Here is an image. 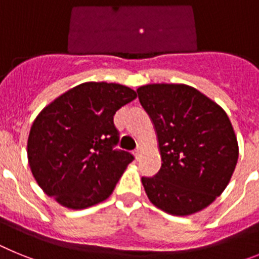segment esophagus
<instances>
[{
	"label": "esophagus",
	"instance_id": "1",
	"mask_svg": "<svg viewBox=\"0 0 259 259\" xmlns=\"http://www.w3.org/2000/svg\"><path fill=\"white\" fill-rule=\"evenodd\" d=\"M143 148H141V146H139V148H137L136 150H135L134 152V154H135V158H136V159H140L141 158V154H143Z\"/></svg>",
	"mask_w": 259,
	"mask_h": 259
}]
</instances>
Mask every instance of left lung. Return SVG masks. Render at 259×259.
<instances>
[{"label":"left lung","instance_id":"left-lung-1","mask_svg":"<svg viewBox=\"0 0 259 259\" xmlns=\"http://www.w3.org/2000/svg\"><path fill=\"white\" fill-rule=\"evenodd\" d=\"M153 123L161 168L141 178L150 202L187 217L207 207L226 189L239 158V144L223 109L185 84H148L137 89Z\"/></svg>","mask_w":259,"mask_h":259}]
</instances>
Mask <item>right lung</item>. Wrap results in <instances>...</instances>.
Returning <instances> with one entry per match:
<instances>
[{
    "label": "right lung",
    "instance_id": "right-lung-1",
    "mask_svg": "<svg viewBox=\"0 0 259 259\" xmlns=\"http://www.w3.org/2000/svg\"><path fill=\"white\" fill-rule=\"evenodd\" d=\"M137 97L122 84L88 81L41 110L31 125L27 155L40 188L59 205L87 209L106 200L134 161L115 150L114 115Z\"/></svg>",
    "mask_w": 259,
    "mask_h": 259
}]
</instances>
